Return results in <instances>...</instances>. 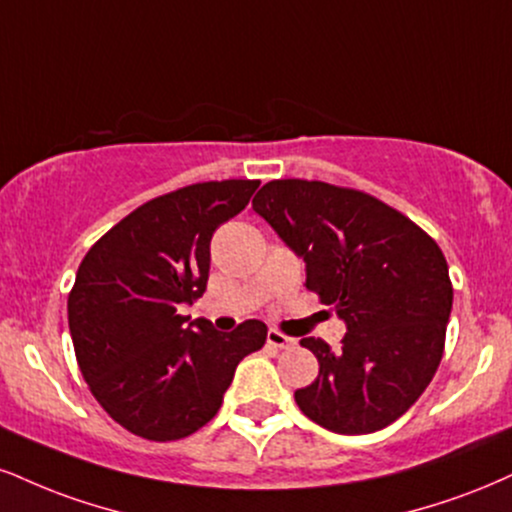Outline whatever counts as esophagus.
<instances>
[{
    "instance_id": "34e87169",
    "label": "esophagus",
    "mask_w": 512,
    "mask_h": 512,
    "mask_svg": "<svg viewBox=\"0 0 512 512\" xmlns=\"http://www.w3.org/2000/svg\"><path fill=\"white\" fill-rule=\"evenodd\" d=\"M267 343L272 348H279V350H288V348H293L295 346V338H291V336H286V334H281V331H276V329H272L267 334Z\"/></svg>"
}]
</instances>
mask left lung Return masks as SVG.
I'll list each match as a JSON object with an SVG mask.
<instances>
[{"label":"left lung","mask_w":512,"mask_h":512,"mask_svg":"<svg viewBox=\"0 0 512 512\" xmlns=\"http://www.w3.org/2000/svg\"><path fill=\"white\" fill-rule=\"evenodd\" d=\"M252 209L307 264V291L348 326L341 350L303 338L319 374L298 408L336 434L389 427L422 396L446 346L453 283L436 240L365 190L281 178Z\"/></svg>","instance_id":"1"}]
</instances>
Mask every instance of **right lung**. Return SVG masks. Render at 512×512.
<instances>
[{
  "instance_id": "right-lung-1",
  "label": "right lung",
  "mask_w": 512,
  "mask_h": 512,
  "mask_svg": "<svg viewBox=\"0 0 512 512\" xmlns=\"http://www.w3.org/2000/svg\"><path fill=\"white\" fill-rule=\"evenodd\" d=\"M260 181L171 190L133 209L88 250L69 293L80 374L114 422L147 441H178L217 415L233 372L267 341L245 319L231 334L178 315L202 298L209 240L243 212Z\"/></svg>"
}]
</instances>
